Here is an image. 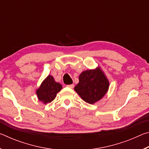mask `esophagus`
Listing matches in <instances>:
<instances>
[{"instance_id": "34e87169", "label": "esophagus", "mask_w": 149, "mask_h": 149, "mask_svg": "<svg viewBox=\"0 0 149 149\" xmlns=\"http://www.w3.org/2000/svg\"><path fill=\"white\" fill-rule=\"evenodd\" d=\"M67 87H69V88H71V89H72V88H74V84L68 85H67Z\"/></svg>"}]
</instances>
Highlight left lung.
<instances>
[{"instance_id": "left-lung-1", "label": "left lung", "mask_w": 149, "mask_h": 149, "mask_svg": "<svg viewBox=\"0 0 149 149\" xmlns=\"http://www.w3.org/2000/svg\"><path fill=\"white\" fill-rule=\"evenodd\" d=\"M79 81L74 90L84 101L91 104L101 99L109 88V81L99 67L83 72Z\"/></svg>"}]
</instances>
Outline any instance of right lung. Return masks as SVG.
I'll use <instances>...</instances> for the list:
<instances>
[{"instance_id": "add662e5", "label": "right lung", "mask_w": 149, "mask_h": 149, "mask_svg": "<svg viewBox=\"0 0 149 149\" xmlns=\"http://www.w3.org/2000/svg\"><path fill=\"white\" fill-rule=\"evenodd\" d=\"M62 89L61 84L55 81L54 77L49 75L37 89L36 94L40 101L46 104L51 102Z\"/></svg>"}]
</instances>
